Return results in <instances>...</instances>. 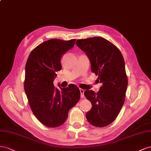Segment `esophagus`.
<instances>
[{"label":"esophagus","mask_w":151,"mask_h":151,"mask_svg":"<svg viewBox=\"0 0 151 151\" xmlns=\"http://www.w3.org/2000/svg\"><path fill=\"white\" fill-rule=\"evenodd\" d=\"M80 93H81V97L83 98L84 97V90L80 88Z\"/></svg>","instance_id":"obj_1"}]
</instances>
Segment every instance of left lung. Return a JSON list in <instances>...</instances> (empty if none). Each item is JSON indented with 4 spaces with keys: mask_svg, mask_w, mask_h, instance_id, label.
Returning <instances> with one entry per match:
<instances>
[{
    "mask_svg": "<svg viewBox=\"0 0 151 151\" xmlns=\"http://www.w3.org/2000/svg\"><path fill=\"white\" fill-rule=\"evenodd\" d=\"M76 44L87 54L92 72L102 83L97 93L91 90L84 92L92 104L86 118L93 126H107L117 117L124 102L128 78L123 57L117 47L102 37L78 40Z\"/></svg>",
    "mask_w": 151,
    "mask_h": 151,
    "instance_id": "obj_1",
    "label": "left lung"
}]
</instances>
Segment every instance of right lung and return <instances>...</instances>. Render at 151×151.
Segmentation results:
<instances>
[{
	"label": "right lung",
	"instance_id": "right-lung-1",
	"mask_svg": "<svg viewBox=\"0 0 151 151\" xmlns=\"http://www.w3.org/2000/svg\"><path fill=\"white\" fill-rule=\"evenodd\" d=\"M76 39H50L42 43L30 53L25 66L24 88L36 118L44 125H62L68 111L80 100L76 85L58 88L54 85L56 72L61 70L62 55L74 46Z\"/></svg>",
	"mask_w": 151,
	"mask_h": 151
}]
</instances>
